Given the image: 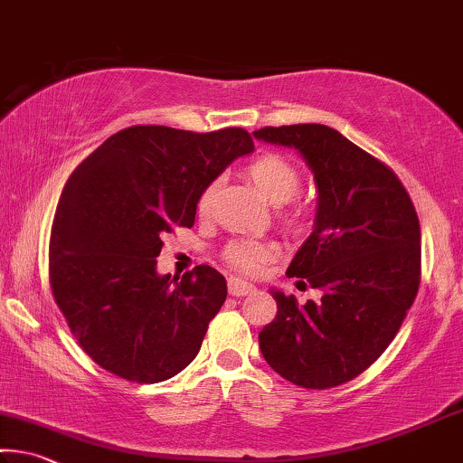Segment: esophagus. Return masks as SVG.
Returning a JSON list of instances; mask_svg holds the SVG:
<instances>
[{
  "instance_id": "esophagus-1",
  "label": "esophagus",
  "mask_w": 463,
  "mask_h": 463,
  "mask_svg": "<svg viewBox=\"0 0 463 463\" xmlns=\"http://www.w3.org/2000/svg\"><path fill=\"white\" fill-rule=\"evenodd\" d=\"M255 290L253 284H247L241 278H229V292L232 297H245Z\"/></svg>"
}]
</instances>
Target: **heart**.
<instances>
[{
  "instance_id": "obj_1",
  "label": "heart",
  "mask_w": 463,
  "mask_h": 463,
  "mask_svg": "<svg viewBox=\"0 0 463 463\" xmlns=\"http://www.w3.org/2000/svg\"><path fill=\"white\" fill-rule=\"evenodd\" d=\"M245 175L253 181V185L260 189L261 195L274 205L290 202L300 189L298 166L292 163L290 158H286L284 154L278 152H263L260 156H255L251 163L245 166ZM214 194L216 183H210V185L203 187L200 197H197V214L202 218L210 216L212 203H214ZM307 214H309V212H307L305 203L292 205L282 218L286 229L292 232L303 231L307 218H309ZM274 255L276 247L271 243H263V241L255 239H241L232 241V243L226 247L224 260L229 261L231 268L241 271V274L253 276L258 274L263 268V263L269 261Z\"/></svg>"
}]
</instances>
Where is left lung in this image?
<instances>
[{
    "mask_svg": "<svg viewBox=\"0 0 463 463\" xmlns=\"http://www.w3.org/2000/svg\"><path fill=\"white\" fill-rule=\"evenodd\" d=\"M253 136L311 166L315 229L286 276L324 292L298 307L271 290L278 313L260 334L261 354L290 383L329 390L369 369L406 319L420 284V222L398 175L340 131L300 123Z\"/></svg>",
    "mask_w": 463,
    "mask_h": 463,
    "instance_id": "1",
    "label": "left lung"
}]
</instances>
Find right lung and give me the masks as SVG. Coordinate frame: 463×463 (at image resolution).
<instances>
[{"label":"right lung","mask_w":463,"mask_h":463,"mask_svg":"<svg viewBox=\"0 0 463 463\" xmlns=\"http://www.w3.org/2000/svg\"><path fill=\"white\" fill-rule=\"evenodd\" d=\"M253 152L241 128L210 134L134 126L105 139L65 183L49 241L53 298L88 356L134 383L181 373L226 300L224 276H160L163 237L192 229L197 197Z\"/></svg>","instance_id":"add662e5"}]
</instances>
